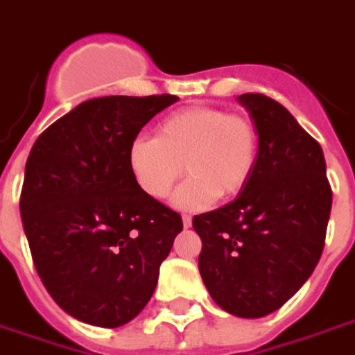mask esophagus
<instances>
[{
	"label": "esophagus",
	"mask_w": 355,
	"mask_h": 355,
	"mask_svg": "<svg viewBox=\"0 0 355 355\" xmlns=\"http://www.w3.org/2000/svg\"><path fill=\"white\" fill-rule=\"evenodd\" d=\"M182 224H184V227H190V225H191V216L184 214V216H182Z\"/></svg>",
	"instance_id": "34e87169"
}]
</instances>
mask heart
<instances>
[{
  "mask_svg": "<svg viewBox=\"0 0 355 355\" xmlns=\"http://www.w3.org/2000/svg\"><path fill=\"white\" fill-rule=\"evenodd\" d=\"M157 137L137 135L128 146V165L139 190L165 199L182 173H190L173 198L178 209L199 211L233 199L254 177L259 133L254 120L218 107H188L157 124Z\"/></svg>",
  "mask_w": 355,
  "mask_h": 355,
  "instance_id": "obj_1",
  "label": "heart"
}]
</instances>
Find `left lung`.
Here are the masks:
<instances>
[{
  "instance_id": "1",
  "label": "left lung",
  "mask_w": 355,
  "mask_h": 355,
  "mask_svg": "<svg viewBox=\"0 0 355 355\" xmlns=\"http://www.w3.org/2000/svg\"><path fill=\"white\" fill-rule=\"evenodd\" d=\"M259 133L254 177L237 198L193 216L199 272L225 312L261 318L306 282L324 252L333 191L322 146L286 107L243 94Z\"/></svg>"
}]
</instances>
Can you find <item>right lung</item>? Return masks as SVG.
Segmentation results:
<instances>
[{
	"mask_svg": "<svg viewBox=\"0 0 355 355\" xmlns=\"http://www.w3.org/2000/svg\"><path fill=\"white\" fill-rule=\"evenodd\" d=\"M177 96L94 97L49 125L26 162L20 216L31 258L67 314L118 327L143 311L182 231L178 212L139 190L128 146Z\"/></svg>",
	"mask_w": 355,
	"mask_h": 355,
	"instance_id": "add662e5",
	"label": "right lung"
}]
</instances>
